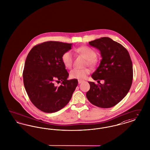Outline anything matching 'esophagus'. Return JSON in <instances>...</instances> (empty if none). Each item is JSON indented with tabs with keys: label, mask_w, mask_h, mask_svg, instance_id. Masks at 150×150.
<instances>
[{
	"label": "esophagus",
	"mask_w": 150,
	"mask_h": 150,
	"mask_svg": "<svg viewBox=\"0 0 150 150\" xmlns=\"http://www.w3.org/2000/svg\"><path fill=\"white\" fill-rule=\"evenodd\" d=\"M83 81V80H78V83L79 84H80V83H81Z\"/></svg>",
	"instance_id": "esophagus-1"
}]
</instances>
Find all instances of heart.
<instances>
[{"instance_id":"b5f03b06","label":"heart","mask_w":150,"mask_h":150,"mask_svg":"<svg viewBox=\"0 0 150 150\" xmlns=\"http://www.w3.org/2000/svg\"><path fill=\"white\" fill-rule=\"evenodd\" d=\"M75 51L80 54H81L86 59V64L93 66L95 64V58L96 57V53L92 48L86 46H81L75 49ZM72 54L70 51H66L63 53L61 57V60L67 69H71L72 65ZM91 70L88 68L82 69H74L70 72V76L72 79L79 80L85 79L87 75L89 74Z\"/></svg>"}]
</instances>
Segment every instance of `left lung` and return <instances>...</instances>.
<instances>
[{
    "instance_id": "obj_1",
    "label": "left lung",
    "mask_w": 150,
    "mask_h": 150,
    "mask_svg": "<svg viewBox=\"0 0 150 150\" xmlns=\"http://www.w3.org/2000/svg\"><path fill=\"white\" fill-rule=\"evenodd\" d=\"M100 51V66L92 75L94 80H104L102 84L89 82L90 89L86 96L97 107L110 108L117 105L128 93L133 80V64L128 50L108 37L89 42ZM99 83H98V81Z\"/></svg>"
}]
</instances>
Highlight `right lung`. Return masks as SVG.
<instances>
[{
    "mask_svg": "<svg viewBox=\"0 0 150 150\" xmlns=\"http://www.w3.org/2000/svg\"><path fill=\"white\" fill-rule=\"evenodd\" d=\"M71 46V43L46 42L34 46L27 56L23 71L24 86L31 102L44 112L64 108L78 86L77 79L67 80L69 74L61 60ZM61 81V86H55V82Z\"/></svg>",
    "mask_w": 150,
    "mask_h": 150,
    "instance_id": "obj_1",
    "label": "right lung"
}]
</instances>
